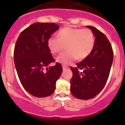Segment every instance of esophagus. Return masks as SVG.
Here are the masks:
<instances>
[{
	"label": "esophagus",
	"instance_id": "1",
	"mask_svg": "<svg viewBox=\"0 0 125 125\" xmlns=\"http://www.w3.org/2000/svg\"><path fill=\"white\" fill-rule=\"evenodd\" d=\"M68 68V66H63V70H66V69Z\"/></svg>",
	"mask_w": 125,
	"mask_h": 125
}]
</instances>
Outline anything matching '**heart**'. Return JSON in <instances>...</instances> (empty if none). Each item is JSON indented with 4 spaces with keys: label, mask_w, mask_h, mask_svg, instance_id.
Segmentation results:
<instances>
[{
    "label": "heart",
    "mask_w": 125,
    "mask_h": 125,
    "mask_svg": "<svg viewBox=\"0 0 125 125\" xmlns=\"http://www.w3.org/2000/svg\"><path fill=\"white\" fill-rule=\"evenodd\" d=\"M59 37H49L47 45L51 52H61L66 45L67 51L63 52L57 60L63 64H70L79 59H86L91 53L95 45V37L89 28H75L65 27L59 32Z\"/></svg>",
    "instance_id": "b5f03b06"
}]
</instances>
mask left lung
Listing matches in <instances>:
<instances>
[{"instance_id": "8db88e82", "label": "left lung", "mask_w": 125, "mask_h": 125, "mask_svg": "<svg viewBox=\"0 0 125 125\" xmlns=\"http://www.w3.org/2000/svg\"><path fill=\"white\" fill-rule=\"evenodd\" d=\"M94 33L95 45L91 53L71 70V93L75 98L88 100L103 89L109 77L113 62L112 46L106 36L92 26H86ZM82 71H81V70Z\"/></svg>"}]
</instances>
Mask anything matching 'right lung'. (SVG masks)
Returning <instances> with one entry per match:
<instances>
[{"label": "right lung", "instance_id": "right-lung-1", "mask_svg": "<svg viewBox=\"0 0 125 125\" xmlns=\"http://www.w3.org/2000/svg\"><path fill=\"white\" fill-rule=\"evenodd\" d=\"M59 28L54 23L36 22L23 30L14 50V61L19 80L25 90L33 96L52 95L63 68L55 62L47 45L49 37Z\"/></svg>", "mask_w": 125, "mask_h": 125}]
</instances>
